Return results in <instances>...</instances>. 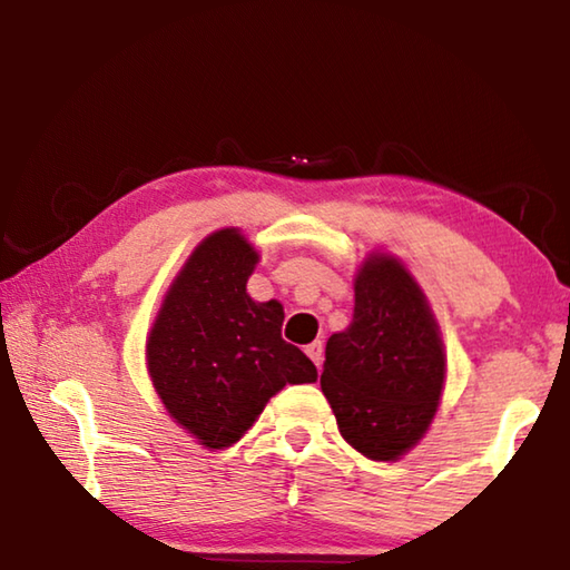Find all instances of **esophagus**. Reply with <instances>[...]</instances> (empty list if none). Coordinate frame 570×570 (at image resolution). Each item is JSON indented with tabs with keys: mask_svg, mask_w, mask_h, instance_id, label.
<instances>
[{
	"mask_svg": "<svg viewBox=\"0 0 570 570\" xmlns=\"http://www.w3.org/2000/svg\"><path fill=\"white\" fill-rule=\"evenodd\" d=\"M306 354L308 360L316 364V370H322V362H324V344L322 342H312L306 346Z\"/></svg>",
	"mask_w": 570,
	"mask_h": 570,
	"instance_id": "1",
	"label": "esophagus"
}]
</instances>
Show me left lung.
<instances>
[{"mask_svg":"<svg viewBox=\"0 0 570 570\" xmlns=\"http://www.w3.org/2000/svg\"><path fill=\"white\" fill-rule=\"evenodd\" d=\"M445 352L420 286L397 258L370 256L354 314L326 342L322 392L342 438L372 460H397L435 417Z\"/></svg>","mask_w":570,"mask_h":570,"instance_id":"1","label":"left lung"}]
</instances>
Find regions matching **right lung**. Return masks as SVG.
I'll return each mask as SVG.
<instances>
[{
	"label": "right lung",
	"instance_id": "obj_1",
	"mask_svg": "<svg viewBox=\"0 0 570 570\" xmlns=\"http://www.w3.org/2000/svg\"><path fill=\"white\" fill-rule=\"evenodd\" d=\"M256 262L236 228L216 230L190 254L150 330L156 392L170 417L214 450L244 438L286 384L316 382L312 360L282 340V304L246 294Z\"/></svg>",
	"mask_w": 570,
	"mask_h": 570
}]
</instances>
